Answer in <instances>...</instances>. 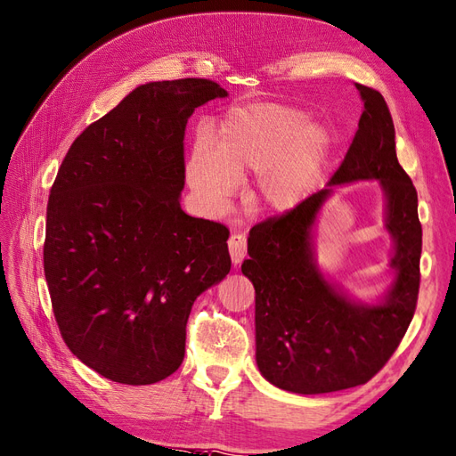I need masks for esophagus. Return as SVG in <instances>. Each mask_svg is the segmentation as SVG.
<instances>
[{"label":"esophagus","instance_id":"obj_1","mask_svg":"<svg viewBox=\"0 0 456 456\" xmlns=\"http://www.w3.org/2000/svg\"><path fill=\"white\" fill-rule=\"evenodd\" d=\"M247 252H248L247 237H244L242 232H235V235H231V239H229V254H231L232 264H240L244 258H247Z\"/></svg>","mask_w":456,"mask_h":456}]
</instances>
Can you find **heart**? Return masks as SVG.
<instances>
[{
    "mask_svg": "<svg viewBox=\"0 0 456 456\" xmlns=\"http://www.w3.org/2000/svg\"><path fill=\"white\" fill-rule=\"evenodd\" d=\"M328 150V133L306 111L260 103L225 115L217 148L206 140L194 146L186 179L208 206L219 208L237 192L240 177L256 175V200L283 214L306 200Z\"/></svg>",
    "mask_w": 456,
    "mask_h": 456,
    "instance_id": "b5f03b06",
    "label": "heart"
}]
</instances>
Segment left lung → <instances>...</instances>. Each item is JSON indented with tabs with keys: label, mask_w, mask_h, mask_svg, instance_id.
<instances>
[{
	"label": "left lung",
	"mask_w": 456,
	"mask_h": 456,
	"mask_svg": "<svg viewBox=\"0 0 456 456\" xmlns=\"http://www.w3.org/2000/svg\"><path fill=\"white\" fill-rule=\"evenodd\" d=\"M364 111L328 186L281 217L252 227L242 273L256 289V364L275 387L320 395L370 381L412 322L422 225L418 194L395 151V126L378 90L356 85ZM378 180L394 239V281L376 303L330 282L315 258V221L337 185Z\"/></svg>",
	"instance_id": "left-lung-1"
}]
</instances>
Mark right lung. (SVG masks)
I'll return each mask as SVG.
<instances>
[{"label":"right lung","instance_id":"obj_1","mask_svg":"<svg viewBox=\"0 0 456 456\" xmlns=\"http://www.w3.org/2000/svg\"><path fill=\"white\" fill-rule=\"evenodd\" d=\"M227 90L208 78L146 83L69 148L45 214L44 273L71 353L125 385L184 358L194 300L231 270L229 229L181 208L184 128Z\"/></svg>","mask_w":456,"mask_h":456}]
</instances>
